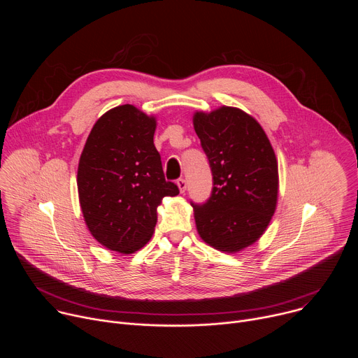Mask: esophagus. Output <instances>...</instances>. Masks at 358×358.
I'll return each instance as SVG.
<instances>
[{"label":"esophagus","mask_w":358,"mask_h":358,"mask_svg":"<svg viewBox=\"0 0 358 358\" xmlns=\"http://www.w3.org/2000/svg\"><path fill=\"white\" fill-rule=\"evenodd\" d=\"M177 185H178V189H180L181 192H185V189H187V181H185L184 178H178V180H177Z\"/></svg>","instance_id":"34e87169"}]
</instances>
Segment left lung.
Listing matches in <instances>:
<instances>
[{
    "label": "left lung",
    "instance_id": "8db88e82",
    "mask_svg": "<svg viewBox=\"0 0 358 358\" xmlns=\"http://www.w3.org/2000/svg\"><path fill=\"white\" fill-rule=\"evenodd\" d=\"M192 123L214 185L207 202H191L196 231L221 252H239L262 236L275 214V151L262 126L238 108L196 112Z\"/></svg>",
    "mask_w": 358,
    "mask_h": 358
}]
</instances>
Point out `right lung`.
I'll return each mask as SVG.
<instances>
[{
	"instance_id": "1",
	"label": "right lung",
	"mask_w": 358,
	"mask_h": 358,
	"mask_svg": "<svg viewBox=\"0 0 358 358\" xmlns=\"http://www.w3.org/2000/svg\"><path fill=\"white\" fill-rule=\"evenodd\" d=\"M156 117L133 105L110 109L93 126L78 167V192L93 238L110 250L133 253L155 232L157 207L178 195L166 181L152 141Z\"/></svg>"
}]
</instances>
